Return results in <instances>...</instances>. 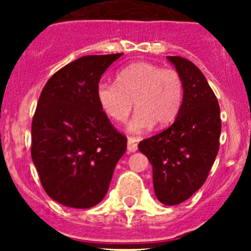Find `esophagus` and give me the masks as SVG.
I'll return each instance as SVG.
<instances>
[{
	"instance_id": "esophagus-1",
	"label": "esophagus",
	"mask_w": 251,
	"mask_h": 251,
	"mask_svg": "<svg viewBox=\"0 0 251 251\" xmlns=\"http://www.w3.org/2000/svg\"><path fill=\"white\" fill-rule=\"evenodd\" d=\"M137 150H138V146H137V143H136V139L132 138V137H129V138H128V146H127L128 153L136 152Z\"/></svg>"
}]
</instances>
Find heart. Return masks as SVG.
<instances>
[{
	"label": "heart",
	"mask_w": 251,
	"mask_h": 251,
	"mask_svg": "<svg viewBox=\"0 0 251 251\" xmlns=\"http://www.w3.org/2000/svg\"><path fill=\"white\" fill-rule=\"evenodd\" d=\"M97 99L101 110L114 122L126 121L134 101L137 110L127 129L143 133L154 123L165 128L177 118L183 101V80L175 69L139 61L122 69L117 84L99 83Z\"/></svg>",
	"instance_id": "heart-1"
}]
</instances>
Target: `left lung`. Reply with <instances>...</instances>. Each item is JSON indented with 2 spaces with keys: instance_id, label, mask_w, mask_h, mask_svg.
<instances>
[{
  "instance_id": "left-lung-1",
  "label": "left lung",
  "mask_w": 251,
  "mask_h": 251,
  "mask_svg": "<svg viewBox=\"0 0 251 251\" xmlns=\"http://www.w3.org/2000/svg\"><path fill=\"white\" fill-rule=\"evenodd\" d=\"M183 80V101L174 124L139 142L153 168L159 202L178 205L203 185L219 152L220 106L205 75L190 60L167 56Z\"/></svg>"
}]
</instances>
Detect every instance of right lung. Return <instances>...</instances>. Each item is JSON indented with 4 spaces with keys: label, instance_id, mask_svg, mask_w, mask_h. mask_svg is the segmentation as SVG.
Segmentation results:
<instances>
[{
    "label": "right lung",
    "instance_id": "obj_1",
    "mask_svg": "<svg viewBox=\"0 0 251 251\" xmlns=\"http://www.w3.org/2000/svg\"><path fill=\"white\" fill-rule=\"evenodd\" d=\"M123 54L86 55L55 73L40 94L31 157L46 194L68 207L100 202L127 138L97 99L101 75Z\"/></svg>",
    "mask_w": 251,
    "mask_h": 251
}]
</instances>
